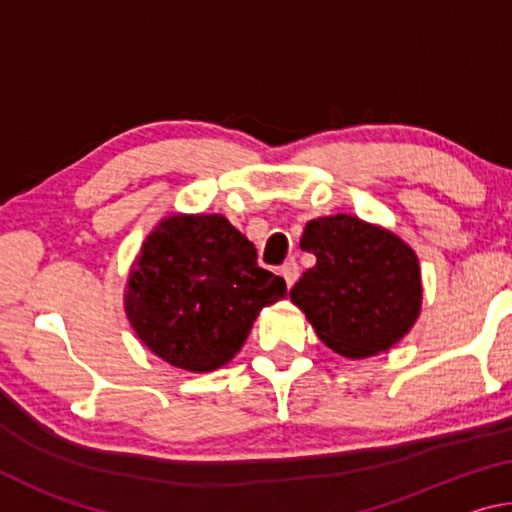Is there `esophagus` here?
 <instances>
[{"mask_svg":"<svg viewBox=\"0 0 512 512\" xmlns=\"http://www.w3.org/2000/svg\"><path fill=\"white\" fill-rule=\"evenodd\" d=\"M280 273L284 277V282H287V287H293V284H296V280H298V275H300V266L296 262H287L280 268Z\"/></svg>","mask_w":512,"mask_h":512,"instance_id":"1","label":"esophagus"}]
</instances>
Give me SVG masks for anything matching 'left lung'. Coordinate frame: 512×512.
<instances>
[{"label":"left lung","mask_w":512,"mask_h":512,"mask_svg":"<svg viewBox=\"0 0 512 512\" xmlns=\"http://www.w3.org/2000/svg\"><path fill=\"white\" fill-rule=\"evenodd\" d=\"M300 248L316 255L291 300L318 339L350 359L372 357L413 327L422 305L420 266L393 232L350 214L307 223Z\"/></svg>","instance_id":"left-lung-1"}]
</instances>
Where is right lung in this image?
<instances>
[{
	"label": "right lung",
	"mask_w": 512,
	"mask_h": 512,
	"mask_svg": "<svg viewBox=\"0 0 512 512\" xmlns=\"http://www.w3.org/2000/svg\"><path fill=\"white\" fill-rule=\"evenodd\" d=\"M287 293L221 214L169 216L142 246L124 298L146 348L171 366L210 372L241 350L253 320Z\"/></svg>",
	"instance_id": "obj_1"
}]
</instances>
